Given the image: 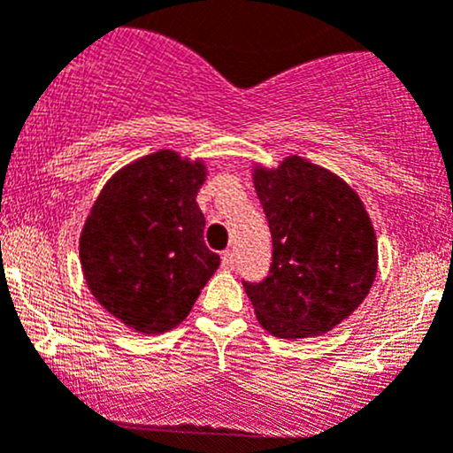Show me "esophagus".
<instances>
[{
    "instance_id": "1",
    "label": "esophagus",
    "mask_w": 453,
    "mask_h": 453,
    "mask_svg": "<svg viewBox=\"0 0 453 453\" xmlns=\"http://www.w3.org/2000/svg\"><path fill=\"white\" fill-rule=\"evenodd\" d=\"M221 266H223V271H232V268H234V253H232L230 250L221 253Z\"/></svg>"
}]
</instances>
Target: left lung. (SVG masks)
Segmentation results:
<instances>
[{
    "label": "left lung",
    "instance_id": "left-lung-1",
    "mask_svg": "<svg viewBox=\"0 0 453 453\" xmlns=\"http://www.w3.org/2000/svg\"><path fill=\"white\" fill-rule=\"evenodd\" d=\"M273 236V265L247 283L256 318L281 340L316 337L364 303L379 268L374 226L357 191L307 158L286 157L275 170L253 167Z\"/></svg>",
    "mask_w": 453,
    "mask_h": 453
}]
</instances>
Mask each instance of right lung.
<instances>
[{
    "label": "right lung",
    "mask_w": 453,
    "mask_h": 453,
    "mask_svg": "<svg viewBox=\"0 0 453 453\" xmlns=\"http://www.w3.org/2000/svg\"><path fill=\"white\" fill-rule=\"evenodd\" d=\"M203 180V161L158 150L113 173L89 211L79 238L83 277L131 329L150 335L180 325L219 268L196 202Z\"/></svg>",
    "instance_id": "obj_1"
}]
</instances>
